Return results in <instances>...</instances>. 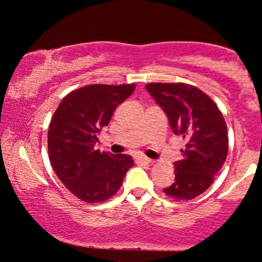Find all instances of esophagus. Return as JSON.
Returning a JSON list of instances; mask_svg holds the SVG:
<instances>
[{
  "instance_id": "esophagus-1",
  "label": "esophagus",
  "mask_w": 262,
  "mask_h": 262,
  "mask_svg": "<svg viewBox=\"0 0 262 262\" xmlns=\"http://www.w3.org/2000/svg\"><path fill=\"white\" fill-rule=\"evenodd\" d=\"M137 161L138 162H141V164H152V161L151 159H149V158H146V156H138L137 158Z\"/></svg>"
}]
</instances>
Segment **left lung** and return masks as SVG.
I'll list each match as a JSON object with an SVG mask.
<instances>
[{
    "label": "left lung",
    "instance_id": "1",
    "mask_svg": "<svg viewBox=\"0 0 262 262\" xmlns=\"http://www.w3.org/2000/svg\"><path fill=\"white\" fill-rule=\"evenodd\" d=\"M166 113L172 132L181 135L182 159L173 162L175 182L164 189L179 201L193 200L212 185L228 154V130L217 104L203 91L188 83L145 85Z\"/></svg>",
    "mask_w": 262,
    "mask_h": 262
}]
</instances>
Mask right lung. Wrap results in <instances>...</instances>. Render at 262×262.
Listing matches in <instances>:
<instances>
[{
	"label": "right lung",
	"mask_w": 262,
	"mask_h": 262,
	"mask_svg": "<svg viewBox=\"0 0 262 262\" xmlns=\"http://www.w3.org/2000/svg\"><path fill=\"white\" fill-rule=\"evenodd\" d=\"M134 89V83L81 87L68 93L54 112L48 130L50 162L62 185L83 202L113 197L134 165L130 155L95 149L97 133Z\"/></svg>",
	"instance_id": "right-lung-1"
}]
</instances>
